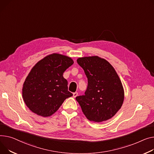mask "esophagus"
<instances>
[{
	"mask_svg": "<svg viewBox=\"0 0 154 154\" xmlns=\"http://www.w3.org/2000/svg\"><path fill=\"white\" fill-rule=\"evenodd\" d=\"M77 95H78V93H77V92H74V93H73V97H74V98H75Z\"/></svg>",
	"mask_w": 154,
	"mask_h": 154,
	"instance_id": "esophagus-1",
	"label": "esophagus"
}]
</instances>
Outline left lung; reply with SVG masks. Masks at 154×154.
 Masks as SVG:
<instances>
[{"label":"left lung","mask_w":154,"mask_h":154,"mask_svg":"<svg viewBox=\"0 0 154 154\" xmlns=\"http://www.w3.org/2000/svg\"><path fill=\"white\" fill-rule=\"evenodd\" d=\"M77 62L88 80L85 94L75 98L84 114L98 122L111 118L124 101L123 87L115 69L98 56L80 57Z\"/></svg>","instance_id":"1"}]
</instances>
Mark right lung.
Instances as JSON below:
<instances>
[{
	"label": "right lung",
	"instance_id": "1",
	"mask_svg": "<svg viewBox=\"0 0 154 154\" xmlns=\"http://www.w3.org/2000/svg\"><path fill=\"white\" fill-rule=\"evenodd\" d=\"M73 64L70 57L53 54L32 68L22 89L24 101L31 111L43 117L50 116L66 98L73 95L63 77L64 71Z\"/></svg>",
	"mask_w": 154,
	"mask_h": 154
}]
</instances>
